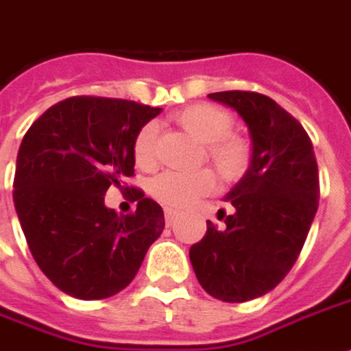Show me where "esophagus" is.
<instances>
[{
    "label": "esophagus",
    "instance_id": "1",
    "mask_svg": "<svg viewBox=\"0 0 351 351\" xmlns=\"http://www.w3.org/2000/svg\"><path fill=\"white\" fill-rule=\"evenodd\" d=\"M176 217H178V213L173 209H165V222H167V226H173L175 224Z\"/></svg>",
    "mask_w": 351,
    "mask_h": 351
}]
</instances>
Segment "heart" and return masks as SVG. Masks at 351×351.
I'll use <instances>...</instances> for the list:
<instances>
[{
	"mask_svg": "<svg viewBox=\"0 0 351 351\" xmlns=\"http://www.w3.org/2000/svg\"><path fill=\"white\" fill-rule=\"evenodd\" d=\"M176 123L184 127L197 141L205 142L207 156L215 163L220 175L232 180L245 173L251 159L249 144L230 134L234 119L226 110L215 104H193L184 108L175 116ZM159 125L150 121L134 136L133 154L141 167H152L156 163ZM217 188V178L209 169L197 171H165L150 184V193L169 209H186L195 201L209 195Z\"/></svg>",
	"mask_w": 351,
	"mask_h": 351,
	"instance_id": "heart-1",
	"label": "heart"
}]
</instances>
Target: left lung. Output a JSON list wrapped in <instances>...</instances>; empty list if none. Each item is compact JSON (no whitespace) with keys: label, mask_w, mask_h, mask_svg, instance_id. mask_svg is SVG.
<instances>
[{"label":"left lung","mask_w":351,"mask_h":351,"mask_svg":"<svg viewBox=\"0 0 351 351\" xmlns=\"http://www.w3.org/2000/svg\"><path fill=\"white\" fill-rule=\"evenodd\" d=\"M243 119L251 161L226 193L234 213L190 247L199 285L222 302H247L269 293L302 251L319 203V173L304 127L276 100L251 90L210 93Z\"/></svg>","instance_id":"8db88e82"}]
</instances>
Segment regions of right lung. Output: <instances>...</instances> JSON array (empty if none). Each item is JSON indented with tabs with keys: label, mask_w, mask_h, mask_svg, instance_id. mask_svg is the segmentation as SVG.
<instances>
[{
	"label": "right lung",
	"mask_w": 351,
	"mask_h": 351,
	"mask_svg": "<svg viewBox=\"0 0 351 351\" xmlns=\"http://www.w3.org/2000/svg\"><path fill=\"white\" fill-rule=\"evenodd\" d=\"M161 108L72 97L39 116L22 138L14 210L41 271L62 293L100 300L123 291L158 239L163 209L134 190L136 210L106 207L110 186L134 173V136Z\"/></svg>",
	"instance_id": "add662e5"
}]
</instances>
